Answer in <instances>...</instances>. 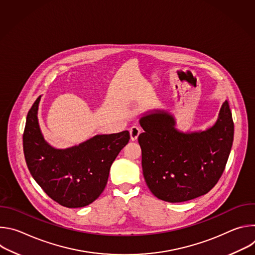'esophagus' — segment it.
Returning <instances> with one entry per match:
<instances>
[{
  "instance_id": "34e87169",
  "label": "esophagus",
  "mask_w": 255,
  "mask_h": 255,
  "mask_svg": "<svg viewBox=\"0 0 255 255\" xmlns=\"http://www.w3.org/2000/svg\"><path fill=\"white\" fill-rule=\"evenodd\" d=\"M129 132H130V138L132 141H135L137 140L139 134L141 133V130L138 126H132L130 129H129Z\"/></svg>"
}]
</instances>
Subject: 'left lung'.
<instances>
[{"mask_svg": "<svg viewBox=\"0 0 255 255\" xmlns=\"http://www.w3.org/2000/svg\"><path fill=\"white\" fill-rule=\"evenodd\" d=\"M138 137L144 179L150 192L169 203L193 200L210 192L220 179L233 143L234 123L229 103L221 107L209 129L184 133L165 111L140 118Z\"/></svg>", "mask_w": 255, "mask_h": 255, "instance_id": "1", "label": "left lung"}]
</instances>
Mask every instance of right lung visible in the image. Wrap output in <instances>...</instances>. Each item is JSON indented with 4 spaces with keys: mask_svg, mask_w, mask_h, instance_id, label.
Returning <instances> with one entry per match:
<instances>
[{
    "mask_svg": "<svg viewBox=\"0 0 255 255\" xmlns=\"http://www.w3.org/2000/svg\"><path fill=\"white\" fill-rule=\"evenodd\" d=\"M40 98L27 114L23 149L28 169L41 189L53 201L66 208L90 205L103 193L111 165L129 142L122 131L96 135L78 146L56 149L44 140L37 112Z\"/></svg>",
    "mask_w": 255,
    "mask_h": 255,
    "instance_id": "1",
    "label": "right lung"
}]
</instances>
